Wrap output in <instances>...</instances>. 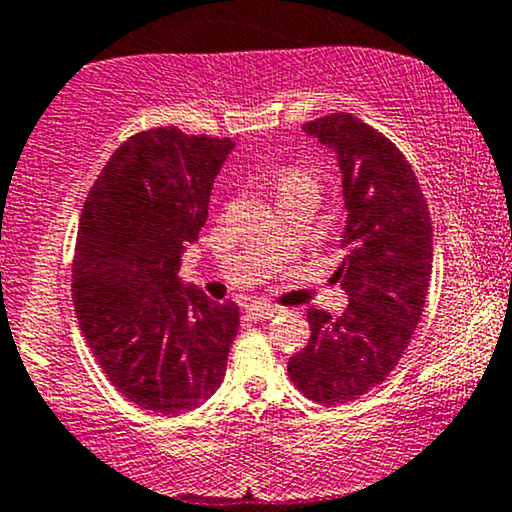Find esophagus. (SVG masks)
Wrapping results in <instances>:
<instances>
[{"instance_id":"1","label":"esophagus","mask_w":512,"mask_h":512,"mask_svg":"<svg viewBox=\"0 0 512 512\" xmlns=\"http://www.w3.org/2000/svg\"><path fill=\"white\" fill-rule=\"evenodd\" d=\"M249 314L254 319H273L275 314H280L278 307H263V304H254V307H249Z\"/></svg>"}]
</instances>
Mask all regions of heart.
<instances>
[{"mask_svg":"<svg viewBox=\"0 0 512 512\" xmlns=\"http://www.w3.org/2000/svg\"><path fill=\"white\" fill-rule=\"evenodd\" d=\"M302 183H312L309 181V176L304 174L300 169H285L280 171L278 176H275V191H285V188H292V186H302Z\"/></svg>","mask_w":512,"mask_h":512,"instance_id":"1","label":"heart"}]
</instances>
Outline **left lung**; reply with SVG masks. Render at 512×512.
<instances>
[{"instance_id":"left-lung-1","label":"left lung","mask_w":512,"mask_h":512,"mask_svg":"<svg viewBox=\"0 0 512 512\" xmlns=\"http://www.w3.org/2000/svg\"><path fill=\"white\" fill-rule=\"evenodd\" d=\"M336 154L343 188L336 278L348 295L341 317L309 309V343L287 360L307 399L348 404L394 370L421 321L433 271V227L416 174L382 132L350 113L302 125Z\"/></svg>"}]
</instances>
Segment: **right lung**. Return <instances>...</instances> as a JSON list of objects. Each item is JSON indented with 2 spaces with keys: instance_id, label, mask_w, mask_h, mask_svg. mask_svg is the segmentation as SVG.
<instances>
[{
  "instance_id": "1",
  "label": "right lung",
  "mask_w": 512,
  "mask_h": 512,
  "mask_svg": "<svg viewBox=\"0 0 512 512\" xmlns=\"http://www.w3.org/2000/svg\"><path fill=\"white\" fill-rule=\"evenodd\" d=\"M234 145L176 128L137 132L103 166L79 217L72 300L86 346L125 399L164 416L217 392L239 331L237 304L179 278Z\"/></svg>"
}]
</instances>
